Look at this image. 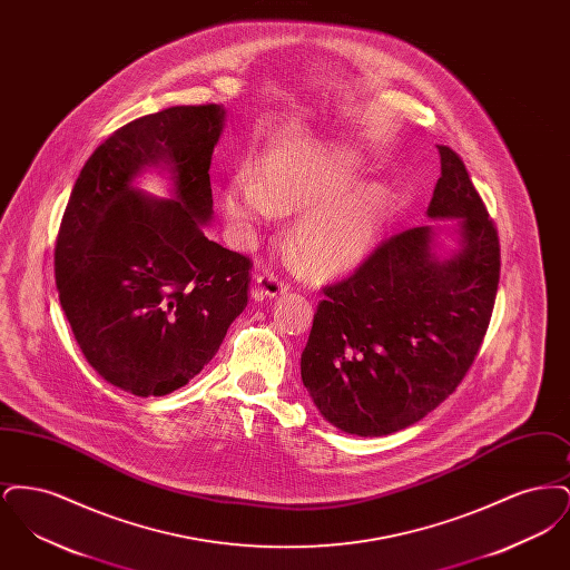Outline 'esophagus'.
Wrapping results in <instances>:
<instances>
[{
	"mask_svg": "<svg viewBox=\"0 0 570 570\" xmlns=\"http://www.w3.org/2000/svg\"><path fill=\"white\" fill-rule=\"evenodd\" d=\"M286 291H288V286H286L282 279H277L273 273H263V275H256V279H254L252 297H279V295H284Z\"/></svg>",
	"mask_w": 570,
	"mask_h": 570,
	"instance_id": "34e87169",
	"label": "esophagus"
}]
</instances>
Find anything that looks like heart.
Segmentation results:
<instances>
[{
  "mask_svg": "<svg viewBox=\"0 0 570 570\" xmlns=\"http://www.w3.org/2000/svg\"><path fill=\"white\" fill-rule=\"evenodd\" d=\"M363 160L342 147L263 164L261 181L237 170L222 191V212L242 239L277 216L298 214L288 244L314 275L348 272L379 245L391 216V191L361 184Z\"/></svg>",
  "mask_w": 570,
  "mask_h": 570,
  "instance_id": "obj_1",
  "label": "heart"
}]
</instances>
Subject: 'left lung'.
Wrapping results in <instances>:
<instances>
[{"instance_id":"left-lung-1","label":"left lung","mask_w":570,"mask_h":570,"mask_svg":"<svg viewBox=\"0 0 570 570\" xmlns=\"http://www.w3.org/2000/svg\"><path fill=\"white\" fill-rule=\"evenodd\" d=\"M440 179L423 224L391 237L325 288L301 380L331 425L379 438L440 406L470 370L500 279L498 233L460 156L435 145Z\"/></svg>"}]
</instances>
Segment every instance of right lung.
<instances>
[{
	"mask_svg": "<svg viewBox=\"0 0 570 570\" xmlns=\"http://www.w3.org/2000/svg\"><path fill=\"white\" fill-rule=\"evenodd\" d=\"M222 105L173 107L119 128L89 156L55 247L61 309L89 365L138 397L168 395L214 358L247 305L249 261L209 242V166ZM158 169L171 198L137 177Z\"/></svg>",
	"mask_w": 570,
	"mask_h": 570,
	"instance_id": "1",
	"label": "right lung"
}]
</instances>
